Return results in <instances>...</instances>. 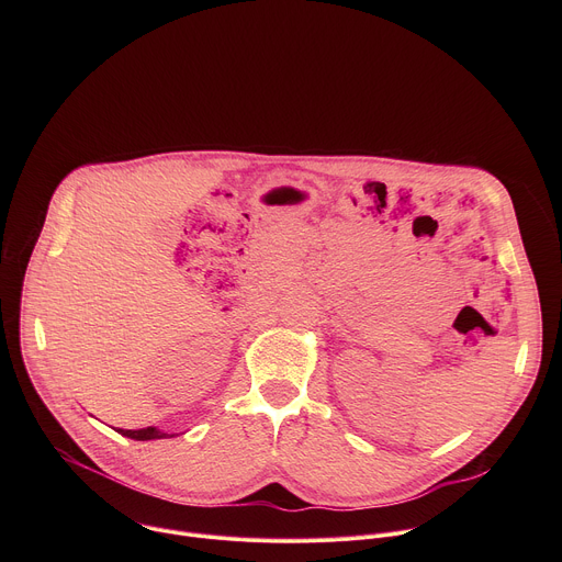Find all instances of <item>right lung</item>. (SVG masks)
I'll return each mask as SVG.
<instances>
[{
	"mask_svg": "<svg viewBox=\"0 0 562 562\" xmlns=\"http://www.w3.org/2000/svg\"><path fill=\"white\" fill-rule=\"evenodd\" d=\"M122 436H126V438H133V440H159V438H173L176 434H165V431H159V429H155V427H146V429H117Z\"/></svg>",
	"mask_w": 562,
	"mask_h": 562,
	"instance_id": "obj_1",
	"label": "right lung"
}]
</instances>
